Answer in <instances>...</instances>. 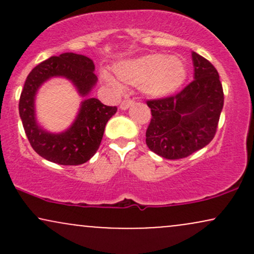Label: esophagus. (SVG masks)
Masks as SVG:
<instances>
[{"label": "esophagus", "instance_id": "obj_1", "mask_svg": "<svg viewBox=\"0 0 254 254\" xmlns=\"http://www.w3.org/2000/svg\"><path fill=\"white\" fill-rule=\"evenodd\" d=\"M132 105H133V101L132 100H123L121 103V106H119V107H121V110L125 111V110L129 109L130 106H132Z\"/></svg>", "mask_w": 254, "mask_h": 254}]
</instances>
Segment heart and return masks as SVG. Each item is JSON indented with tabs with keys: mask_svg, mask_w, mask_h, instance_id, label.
I'll use <instances>...</instances> for the list:
<instances>
[{
	"mask_svg": "<svg viewBox=\"0 0 254 254\" xmlns=\"http://www.w3.org/2000/svg\"><path fill=\"white\" fill-rule=\"evenodd\" d=\"M117 77L109 71L101 72L107 86L122 90L123 83L141 86V90L150 98H165L173 94L184 83L186 66L182 58L164 54H150L122 61L115 65Z\"/></svg>",
	"mask_w": 254,
	"mask_h": 254,
	"instance_id": "obj_1",
	"label": "heart"
}]
</instances>
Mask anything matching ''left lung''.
Segmentation results:
<instances>
[{"mask_svg":"<svg viewBox=\"0 0 254 254\" xmlns=\"http://www.w3.org/2000/svg\"><path fill=\"white\" fill-rule=\"evenodd\" d=\"M192 63L194 80L182 92L147 103L151 121L145 143L168 160L183 159L210 143L223 109V89L215 66L193 51Z\"/></svg>","mask_w":254,"mask_h":254,"instance_id":"1","label":"left lung"}]
</instances>
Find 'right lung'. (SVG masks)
I'll list each match as a JSON object with an SVG mask.
<instances>
[{"label": "right lung", "instance_id": "obj_1", "mask_svg": "<svg viewBox=\"0 0 254 254\" xmlns=\"http://www.w3.org/2000/svg\"><path fill=\"white\" fill-rule=\"evenodd\" d=\"M89 57L65 52L52 56L32 69L20 95L19 113L28 141L36 153L58 165H82L97 153L105 127L117 112L116 106H106L89 94L98 77ZM54 77L70 80L84 98L74 122L62 133H51L37 123L35 97L42 84Z\"/></svg>", "mask_w": 254, "mask_h": 254}]
</instances>
